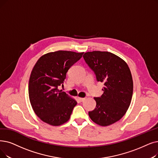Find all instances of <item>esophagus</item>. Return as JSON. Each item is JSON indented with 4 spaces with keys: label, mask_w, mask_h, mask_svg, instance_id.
<instances>
[{
    "label": "esophagus",
    "mask_w": 158,
    "mask_h": 158,
    "mask_svg": "<svg viewBox=\"0 0 158 158\" xmlns=\"http://www.w3.org/2000/svg\"><path fill=\"white\" fill-rule=\"evenodd\" d=\"M78 99L81 102H83L86 99V98H78Z\"/></svg>",
    "instance_id": "obj_1"
}]
</instances>
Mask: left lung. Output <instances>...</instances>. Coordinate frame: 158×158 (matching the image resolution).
<instances>
[{"label":"left lung","instance_id":"left-lung-1","mask_svg":"<svg viewBox=\"0 0 158 158\" xmlns=\"http://www.w3.org/2000/svg\"><path fill=\"white\" fill-rule=\"evenodd\" d=\"M83 58L97 81L104 83V92L94 98L96 106L88 115L99 125H112L122 118L131 102L133 81L130 68L125 60L108 52H88Z\"/></svg>","mask_w":158,"mask_h":158}]
</instances>
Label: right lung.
<instances>
[{
	"label": "right lung",
	"instance_id": "right-lung-1",
	"mask_svg": "<svg viewBox=\"0 0 158 158\" xmlns=\"http://www.w3.org/2000/svg\"><path fill=\"white\" fill-rule=\"evenodd\" d=\"M83 53L50 52L40 57L34 66L29 80L30 101L35 114L48 124L59 126L69 120L77 101L58 88L63 86L68 70Z\"/></svg>",
	"mask_w": 158,
	"mask_h": 158
}]
</instances>
